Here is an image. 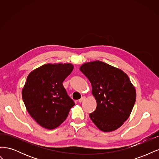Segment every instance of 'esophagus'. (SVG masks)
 <instances>
[{"instance_id":"1","label":"esophagus","mask_w":159,"mask_h":159,"mask_svg":"<svg viewBox=\"0 0 159 159\" xmlns=\"http://www.w3.org/2000/svg\"><path fill=\"white\" fill-rule=\"evenodd\" d=\"M85 99V97H84H84H82L81 99H80L78 100V102H79L80 103H81L82 102H84V101Z\"/></svg>"}]
</instances>
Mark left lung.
Masks as SVG:
<instances>
[{"instance_id":"1","label":"left lung","mask_w":159,"mask_h":159,"mask_svg":"<svg viewBox=\"0 0 159 159\" xmlns=\"http://www.w3.org/2000/svg\"><path fill=\"white\" fill-rule=\"evenodd\" d=\"M80 71L92 87L97 107L89 117L101 131L111 132L121 127L131 114L136 90L121 69L99 60L81 65Z\"/></svg>"}]
</instances>
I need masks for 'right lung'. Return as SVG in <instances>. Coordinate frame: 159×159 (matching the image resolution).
<instances>
[{"label": "right lung", "instance_id": "add662e5", "mask_svg": "<svg viewBox=\"0 0 159 159\" xmlns=\"http://www.w3.org/2000/svg\"><path fill=\"white\" fill-rule=\"evenodd\" d=\"M73 69L70 63L47 64L28 74L22 99L28 113L42 127L60 126L75 105L62 84Z\"/></svg>", "mask_w": 159, "mask_h": 159}]
</instances>
